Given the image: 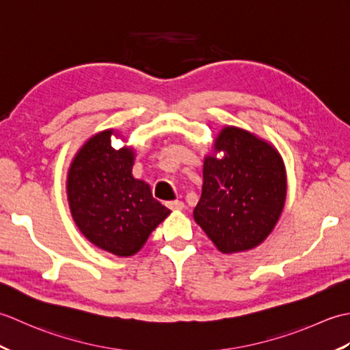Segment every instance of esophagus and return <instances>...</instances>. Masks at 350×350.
Segmentation results:
<instances>
[{
    "instance_id": "34e87169",
    "label": "esophagus",
    "mask_w": 350,
    "mask_h": 350,
    "mask_svg": "<svg viewBox=\"0 0 350 350\" xmlns=\"http://www.w3.org/2000/svg\"><path fill=\"white\" fill-rule=\"evenodd\" d=\"M167 206L173 211H182L185 207L183 202H180V200H176V202H170V203H167Z\"/></svg>"
}]
</instances>
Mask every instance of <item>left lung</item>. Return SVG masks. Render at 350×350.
I'll list each match as a JSON object with an SVG mask.
<instances>
[{
  "instance_id": "left-lung-1",
  "label": "left lung",
  "mask_w": 350,
  "mask_h": 350,
  "mask_svg": "<svg viewBox=\"0 0 350 350\" xmlns=\"http://www.w3.org/2000/svg\"><path fill=\"white\" fill-rule=\"evenodd\" d=\"M225 156L217 159L216 153ZM286 168L277 148L254 133L226 126L206 156L194 219L221 252L256 248L286 203Z\"/></svg>"
}]
</instances>
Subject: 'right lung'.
Masks as SVG:
<instances>
[{
  "label": "right lung",
  "mask_w": 350,
  "mask_h": 350,
  "mask_svg": "<svg viewBox=\"0 0 350 350\" xmlns=\"http://www.w3.org/2000/svg\"><path fill=\"white\" fill-rule=\"evenodd\" d=\"M113 129L96 133L79 148L68 173L73 221L88 241L118 257L138 252L170 215L150 187L132 176L135 153L111 146Z\"/></svg>",
  "instance_id": "obj_1"
}]
</instances>
